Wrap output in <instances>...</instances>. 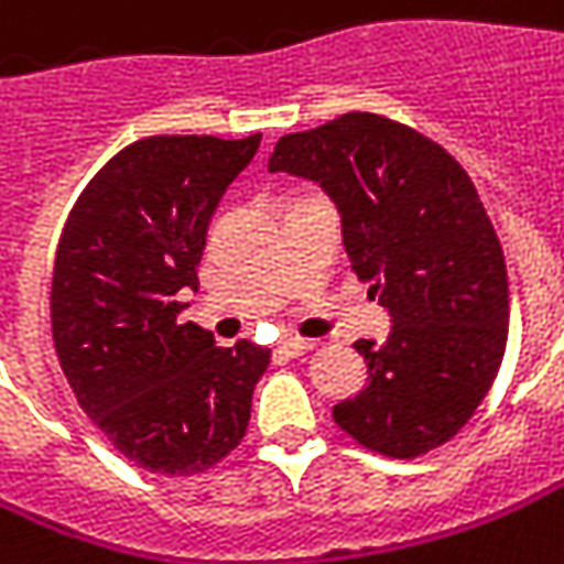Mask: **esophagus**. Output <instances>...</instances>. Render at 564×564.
I'll return each mask as SVG.
<instances>
[{"mask_svg":"<svg viewBox=\"0 0 564 564\" xmlns=\"http://www.w3.org/2000/svg\"><path fill=\"white\" fill-rule=\"evenodd\" d=\"M278 350L286 354V357H300V354L313 350V341H303V338H283L281 345H278Z\"/></svg>","mask_w":564,"mask_h":564,"instance_id":"obj_1","label":"esophagus"}]
</instances>
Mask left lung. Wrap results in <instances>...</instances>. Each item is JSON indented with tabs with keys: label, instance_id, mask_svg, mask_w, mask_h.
<instances>
[{
	"label": "left lung",
	"instance_id": "left-lung-1",
	"mask_svg": "<svg viewBox=\"0 0 564 564\" xmlns=\"http://www.w3.org/2000/svg\"><path fill=\"white\" fill-rule=\"evenodd\" d=\"M268 172L310 178L335 200L350 268L392 318L382 345H354L367 386L335 405L338 427L392 459L447 444L508 345L505 251L476 184L447 150L380 115L281 137Z\"/></svg>",
	"mask_w": 564,
	"mask_h": 564
}]
</instances>
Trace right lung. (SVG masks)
I'll return each instance as SVG.
<instances>
[{"label":"right lung","instance_id":"right-lung-1","mask_svg":"<svg viewBox=\"0 0 564 564\" xmlns=\"http://www.w3.org/2000/svg\"><path fill=\"white\" fill-rule=\"evenodd\" d=\"M261 133L150 137L88 182L63 226L51 322L59 367L95 427L147 473L194 476L246 437L271 350L214 345L182 322L207 226Z\"/></svg>","mask_w":564,"mask_h":564}]
</instances>
